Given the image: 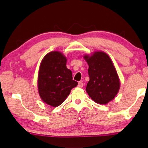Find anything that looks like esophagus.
<instances>
[{"instance_id": "obj_1", "label": "esophagus", "mask_w": 148, "mask_h": 148, "mask_svg": "<svg viewBox=\"0 0 148 148\" xmlns=\"http://www.w3.org/2000/svg\"><path fill=\"white\" fill-rule=\"evenodd\" d=\"M84 85V84L83 82H81V81H79V82H78V87L79 88H82Z\"/></svg>"}]
</instances>
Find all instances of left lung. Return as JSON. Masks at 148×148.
<instances>
[{
    "mask_svg": "<svg viewBox=\"0 0 148 148\" xmlns=\"http://www.w3.org/2000/svg\"><path fill=\"white\" fill-rule=\"evenodd\" d=\"M89 65L90 81L86 90L93 100L106 104L114 98L120 86L119 77L111 58L106 53L95 52L84 56Z\"/></svg>",
    "mask_w": 148,
    "mask_h": 148,
    "instance_id": "obj_1",
    "label": "left lung"
}]
</instances>
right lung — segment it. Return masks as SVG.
<instances>
[{
	"label": "right lung",
	"mask_w": 148,
	"mask_h": 148,
	"mask_svg": "<svg viewBox=\"0 0 148 148\" xmlns=\"http://www.w3.org/2000/svg\"><path fill=\"white\" fill-rule=\"evenodd\" d=\"M67 59L58 51L48 53L40 63L38 90L40 98L47 104L57 107L64 102L71 90L77 85L72 79L71 70L66 67Z\"/></svg>",
	"instance_id": "1"
}]
</instances>
